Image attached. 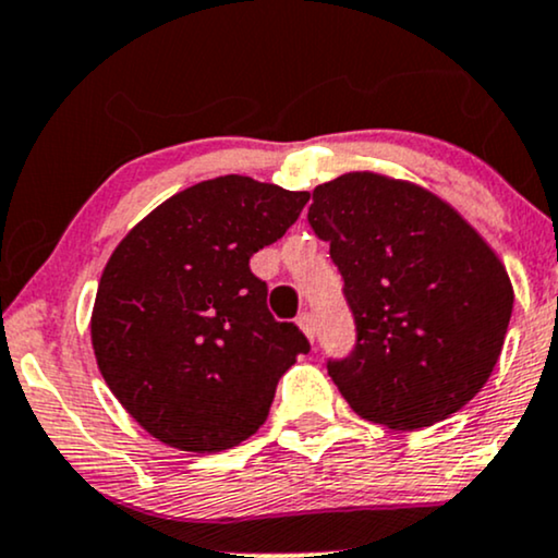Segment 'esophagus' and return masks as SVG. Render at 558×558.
Returning <instances> with one entry per match:
<instances>
[{"instance_id":"esophagus-1","label":"esophagus","mask_w":558,"mask_h":558,"mask_svg":"<svg viewBox=\"0 0 558 558\" xmlns=\"http://www.w3.org/2000/svg\"><path fill=\"white\" fill-rule=\"evenodd\" d=\"M296 325H299V330L306 335L308 340H314V317L308 312H304V314H299L296 317Z\"/></svg>"}]
</instances>
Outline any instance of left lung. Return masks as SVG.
I'll return each mask as SVG.
<instances>
[{
  "instance_id": "1",
  "label": "left lung",
  "mask_w": 558,
  "mask_h": 558,
  "mask_svg": "<svg viewBox=\"0 0 558 558\" xmlns=\"http://www.w3.org/2000/svg\"><path fill=\"white\" fill-rule=\"evenodd\" d=\"M308 226L345 280L353 355L327 372L361 418L434 426L492 377L512 317L505 262L439 194L377 171L314 186Z\"/></svg>"
}]
</instances>
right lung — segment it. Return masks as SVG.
I'll return each mask as SVG.
<instances>
[{
  "mask_svg": "<svg viewBox=\"0 0 558 558\" xmlns=\"http://www.w3.org/2000/svg\"><path fill=\"white\" fill-rule=\"evenodd\" d=\"M308 192L215 177L160 203L106 262L90 314L100 374L126 413L181 452H223L267 421L308 351L267 312L250 259L296 223Z\"/></svg>",
  "mask_w": 558,
  "mask_h": 558,
  "instance_id": "obj_1",
  "label": "right lung"
}]
</instances>
